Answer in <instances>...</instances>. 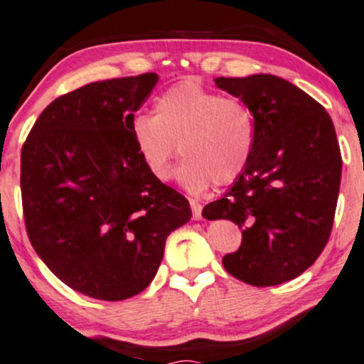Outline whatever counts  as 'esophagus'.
Listing matches in <instances>:
<instances>
[{
	"instance_id": "34e87169",
	"label": "esophagus",
	"mask_w": 364,
	"mask_h": 364,
	"mask_svg": "<svg viewBox=\"0 0 364 364\" xmlns=\"http://www.w3.org/2000/svg\"><path fill=\"white\" fill-rule=\"evenodd\" d=\"M191 208H193V216L196 220L201 218V211H203V206L199 204L196 199H191Z\"/></svg>"
}]
</instances>
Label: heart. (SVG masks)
I'll return each mask as SVG.
<instances>
[{"label": "heart", "instance_id": "b5f03b06", "mask_svg": "<svg viewBox=\"0 0 364 364\" xmlns=\"http://www.w3.org/2000/svg\"><path fill=\"white\" fill-rule=\"evenodd\" d=\"M130 136L158 181H168L173 158L186 154L178 182L191 193H201L215 182L228 186L244 173L255 151L256 122L237 97L187 80L156 97L153 115L134 118Z\"/></svg>", "mask_w": 364, "mask_h": 364}]
</instances>
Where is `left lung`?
Here are the masks:
<instances>
[{
  "label": "left lung",
  "mask_w": 364,
  "mask_h": 364,
  "mask_svg": "<svg viewBox=\"0 0 364 364\" xmlns=\"http://www.w3.org/2000/svg\"><path fill=\"white\" fill-rule=\"evenodd\" d=\"M256 122L251 161L230 191L203 210L242 228V244L223 256L225 270L255 287L308 270L332 232L342 158L333 122L309 94L280 77H218Z\"/></svg>",
  "instance_id": "left-lung-1"
}]
</instances>
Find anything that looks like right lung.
Listing matches in <instances>:
<instances>
[{
  "label": "right lung",
  "mask_w": 364,
  "mask_h": 364,
  "mask_svg": "<svg viewBox=\"0 0 364 364\" xmlns=\"http://www.w3.org/2000/svg\"><path fill=\"white\" fill-rule=\"evenodd\" d=\"M156 73L92 82L56 97L28 134L20 189L28 240L73 291L101 301L142 292L189 201L149 173L130 125Z\"/></svg>",
  "instance_id": "add662e5"
}]
</instances>
